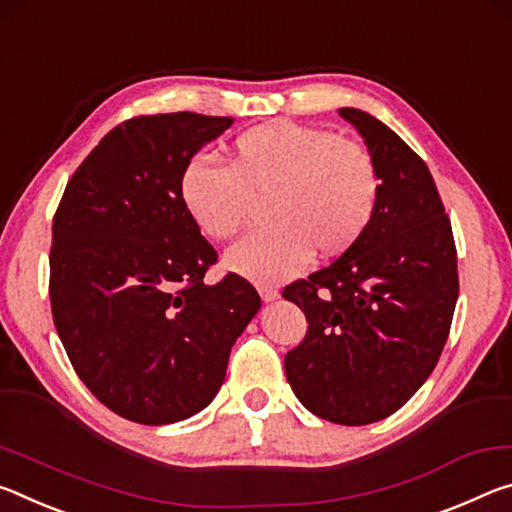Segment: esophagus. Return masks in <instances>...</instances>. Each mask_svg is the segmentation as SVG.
Masks as SVG:
<instances>
[{
	"mask_svg": "<svg viewBox=\"0 0 512 512\" xmlns=\"http://www.w3.org/2000/svg\"><path fill=\"white\" fill-rule=\"evenodd\" d=\"M258 292H261V299H263V301L279 299V290H276V288H261Z\"/></svg>",
	"mask_w": 512,
	"mask_h": 512,
	"instance_id": "obj_1",
	"label": "esophagus"
}]
</instances>
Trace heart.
I'll list each match as a JSON object with an SVG mask.
<instances>
[{
    "instance_id": "1",
    "label": "heart",
    "mask_w": 512,
    "mask_h": 512,
    "mask_svg": "<svg viewBox=\"0 0 512 512\" xmlns=\"http://www.w3.org/2000/svg\"><path fill=\"white\" fill-rule=\"evenodd\" d=\"M381 190L370 149L292 122L242 131L226 167L195 156L179 177L183 208L213 240L238 236L267 197L270 224L226 254L233 272L256 283L290 279L313 249L324 258L345 254L372 226Z\"/></svg>"
}]
</instances>
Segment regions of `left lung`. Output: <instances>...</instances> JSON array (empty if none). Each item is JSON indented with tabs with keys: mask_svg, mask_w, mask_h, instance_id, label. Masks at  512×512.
I'll use <instances>...</instances> for the list:
<instances>
[{
	"mask_svg": "<svg viewBox=\"0 0 512 512\" xmlns=\"http://www.w3.org/2000/svg\"><path fill=\"white\" fill-rule=\"evenodd\" d=\"M379 165V211L338 261L283 297L308 320L286 354L292 392L333 424L379 422L429 379L458 299L456 242L429 167L370 113L340 108Z\"/></svg>",
	"mask_w": 512,
	"mask_h": 512,
	"instance_id": "left-lung-1",
	"label": "left lung"
}]
</instances>
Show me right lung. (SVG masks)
Listing matches in <instances>:
<instances>
[{
    "mask_svg": "<svg viewBox=\"0 0 512 512\" xmlns=\"http://www.w3.org/2000/svg\"><path fill=\"white\" fill-rule=\"evenodd\" d=\"M231 117L136 115L99 140L67 181L52 224L49 301L67 358L124 420L161 426L199 413L224 383L233 342L261 308L217 263L183 208V165Z\"/></svg>",
    "mask_w": 512,
    "mask_h": 512,
    "instance_id": "obj_1",
    "label": "right lung"
}]
</instances>
